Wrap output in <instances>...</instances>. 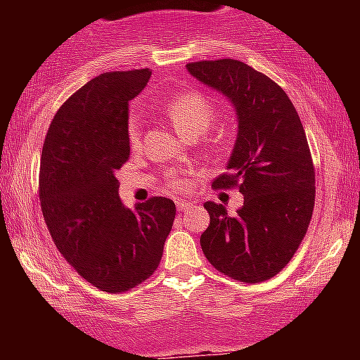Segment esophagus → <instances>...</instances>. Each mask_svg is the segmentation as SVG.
I'll list each match as a JSON object with an SVG mask.
<instances>
[{
	"label": "esophagus",
	"mask_w": 360,
	"mask_h": 360,
	"mask_svg": "<svg viewBox=\"0 0 360 360\" xmlns=\"http://www.w3.org/2000/svg\"><path fill=\"white\" fill-rule=\"evenodd\" d=\"M176 207H178V211H180V212H186L187 209L193 207V203L186 202V200H178V202H176Z\"/></svg>",
	"instance_id": "34e87169"
}]
</instances>
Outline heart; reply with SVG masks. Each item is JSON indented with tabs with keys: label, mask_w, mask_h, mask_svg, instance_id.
Instances as JSON below:
<instances>
[{
	"label": "heart",
	"mask_w": 360,
	"mask_h": 360,
	"mask_svg": "<svg viewBox=\"0 0 360 360\" xmlns=\"http://www.w3.org/2000/svg\"><path fill=\"white\" fill-rule=\"evenodd\" d=\"M165 113L173 120L174 128L186 136L203 135L211 128L216 117L214 103L202 91H182L174 95L165 104ZM126 141L131 149H136L142 142V120L136 111H131L126 119ZM171 187L176 191H186L189 182L186 178L171 180Z\"/></svg>",
	"instance_id": "heart-1"
}]
</instances>
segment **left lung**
I'll return each instance as SVG.
<instances>
[{"label": "left lung", "mask_w": 360, "mask_h": 360, "mask_svg": "<svg viewBox=\"0 0 360 360\" xmlns=\"http://www.w3.org/2000/svg\"><path fill=\"white\" fill-rule=\"evenodd\" d=\"M187 72L236 110L238 136L218 189L238 187L229 214L205 202L211 221L200 245L212 266L243 283L274 278L303 241L316 202V171L303 124L281 86L236 59L189 63Z\"/></svg>", "instance_id": "1"}]
</instances>
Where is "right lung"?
Here are the masks:
<instances>
[{"mask_svg":"<svg viewBox=\"0 0 360 360\" xmlns=\"http://www.w3.org/2000/svg\"><path fill=\"white\" fill-rule=\"evenodd\" d=\"M151 70L106 72L65 101L41 153L39 200L66 262L98 290L120 294L157 270L176 207L153 196L124 207L117 171L129 158L126 119Z\"/></svg>","mask_w":360,"mask_h":360,"instance_id":"obj_1","label":"right lung"}]
</instances>
